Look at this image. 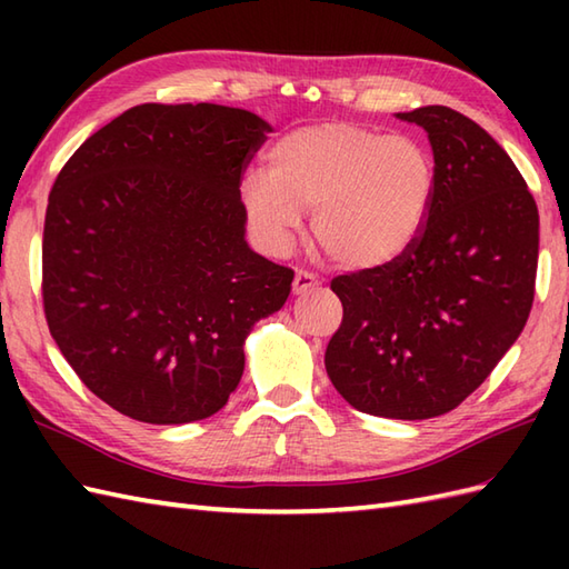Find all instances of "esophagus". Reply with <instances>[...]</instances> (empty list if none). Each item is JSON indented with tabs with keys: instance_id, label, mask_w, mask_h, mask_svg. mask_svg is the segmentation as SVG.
<instances>
[{
	"instance_id": "34e87169",
	"label": "esophagus",
	"mask_w": 569,
	"mask_h": 569,
	"mask_svg": "<svg viewBox=\"0 0 569 569\" xmlns=\"http://www.w3.org/2000/svg\"><path fill=\"white\" fill-rule=\"evenodd\" d=\"M320 281L312 273L308 271H296V278H293V293L296 296H303L308 291H312V288H318Z\"/></svg>"
}]
</instances>
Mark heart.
<instances>
[{"label": "heart", "mask_w": 569, "mask_h": 569, "mask_svg": "<svg viewBox=\"0 0 569 569\" xmlns=\"http://www.w3.org/2000/svg\"><path fill=\"white\" fill-rule=\"evenodd\" d=\"M435 190L438 171L420 141L352 122H320L273 143L266 173H247L239 198L251 232L276 257L293 247L300 212L312 209V239L330 259L373 271L416 247Z\"/></svg>", "instance_id": "obj_1"}]
</instances>
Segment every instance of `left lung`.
Here are the masks:
<instances>
[{"mask_svg": "<svg viewBox=\"0 0 569 569\" xmlns=\"http://www.w3.org/2000/svg\"><path fill=\"white\" fill-rule=\"evenodd\" d=\"M396 117L428 134L432 212L401 259L335 278L345 316L325 369L361 413L426 420L479 389L521 335L536 293L538 208L509 153L469 117L442 104Z\"/></svg>", "mask_w": 569, "mask_h": 569, "instance_id": "8db88e82", "label": "left lung"}]
</instances>
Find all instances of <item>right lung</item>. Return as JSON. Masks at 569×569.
<instances>
[{
    "label": "right lung",
    "instance_id": "right-lung-1",
    "mask_svg": "<svg viewBox=\"0 0 569 569\" xmlns=\"http://www.w3.org/2000/svg\"><path fill=\"white\" fill-rule=\"evenodd\" d=\"M271 124L224 104H139L70 156L48 196L43 310L88 389L122 416L217 413L253 325L293 271L247 244L241 171Z\"/></svg>",
    "mask_w": 569,
    "mask_h": 569
}]
</instances>
